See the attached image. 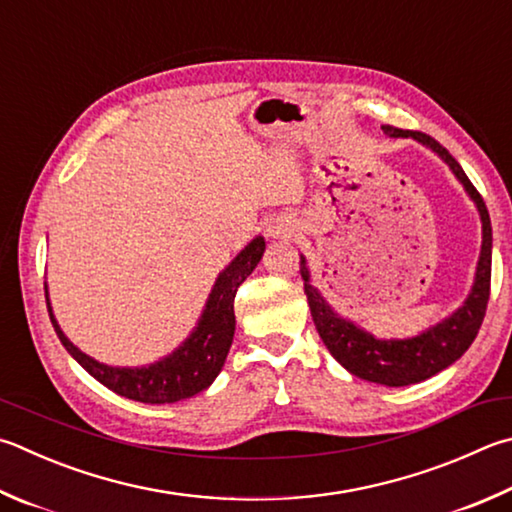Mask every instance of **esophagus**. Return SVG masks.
<instances>
[{
  "label": "esophagus",
  "mask_w": 512,
  "mask_h": 512,
  "mask_svg": "<svg viewBox=\"0 0 512 512\" xmlns=\"http://www.w3.org/2000/svg\"><path fill=\"white\" fill-rule=\"evenodd\" d=\"M266 232H268V237H273V239H288L293 235V226L288 224L286 219H273V221H268Z\"/></svg>",
  "instance_id": "esophagus-1"
}]
</instances>
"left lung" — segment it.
I'll return each mask as SVG.
<instances>
[{
  "instance_id": "obj_1",
  "label": "left lung",
  "mask_w": 512,
  "mask_h": 512,
  "mask_svg": "<svg viewBox=\"0 0 512 512\" xmlns=\"http://www.w3.org/2000/svg\"><path fill=\"white\" fill-rule=\"evenodd\" d=\"M383 132L394 138H416L418 143L432 147V150L450 165V170L457 174V179L463 183V188L468 190L472 201L477 203L483 226V244L475 286H472V293L468 295L466 304H463L457 313H452L450 318H445L443 322L436 324V327L421 333V336L410 340H376L374 336H369L367 331L358 329L356 324L342 320L340 315L331 311V306L324 302L318 288L311 286L309 268H306L304 257L300 262V275L304 280V293L309 297L315 329H318L320 338L324 345H327L331 356L347 371H351L353 376H358L362 380L387 387H403L421 383V380L439 374L445 367H450L454 360H459L463 353L468 351L472 340L477 338L490 297L492 228L488 208L486 203H483L481 194L477 192L475 185L470 183L466 172L461 170L457 159H454L439 141H434L432 136H427L423 132L398 129L392 125H383Z\"/></svg>"
}]
</instances>
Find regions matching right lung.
I'll return each mask as SVG.
<instances>
[{
    "instance_id": "obj_1",
    "label": "right lung",
    "mask_w": 512,
    "mask_h": 512,
    "mask_svg": "<svg viewBox=\"0 0 512 512\" xmlns=\"http://www.w3.org/2000/svg\"><path fill=\"white\" fill-rule=\"evenodd\" d=\"M264 248V239L257 237L232 259V264L219 275L215 288H212L199 327L192 331V336L172 356L154 362L150 367L120 369L107 367L89 358L87 353L73 347V342L64 336L53 318L51 304L46 300L53 329L58 333L64 349L111 392L150 405L183 401V398L203 392L217 378L221 367H224L232 336H235V306L232 304H235L237 288L255 271V266L264 255Z\"/></svg>"
}]
</instances>
